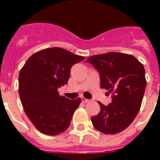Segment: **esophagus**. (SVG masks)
Instances as JSON below:
<instances>
[{
  "label": "esophagus",
  "mask_w": 160,
  "mask_h": 160,
  "mask_svg": "<svg viewBox=\"0 0 160 160\" xmlns=\"http://www.w3.org/2000/svg\"><path fill=\"white\" fill-rule=\"evenodd\" d=\"M81 98H82V101L83 102H89L90 101V99H87V98H86L84 97H82Z\"/></svg>",
  "instance_id": "1"
}]
</instances>
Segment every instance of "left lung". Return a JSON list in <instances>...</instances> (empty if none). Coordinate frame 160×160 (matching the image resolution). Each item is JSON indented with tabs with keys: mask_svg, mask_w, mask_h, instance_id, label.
Masks as SVG:
<instances>
[{
	"mask_svg": "<svg viewBox=\"0 0 160 160\" xmlns=\"http://www.w3.org/2000/svg\"><path fill=\"white\" fill-rule=\"evenodd\" d=\"M86 62L99 73L101 88L112 94L109 105L98 102L100 112L91 117L94 128L107 135L121 132L140 109L147 85L143 65L132 55L116 52L94 55Z\"/></svg>",
	"mask_w": 160,
	"mask_h": 160,
	"instance_id": "8db88e82",
	"label": "left lung"
}]
</instances>
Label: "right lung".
Returning <instances> with one entry per match:
<instances>
[{"label":"right lung","mask_w":160,"mask_h":160,"mask_svg":"<svg viewBox=\"0 0 160 160\" xmlns=\"http://www.w3.org/2000/svg\"><path fill=\"white\" fill-rule=\"evenodd\" d=\"M85 58L62 48H48L32 54L19 73V95L24 111L43 134L56 135L70 124L81 98L70 100L58 89L67 84L70 68Z\"/></svg>","instance_id":"add662e5"}]
</instances>
